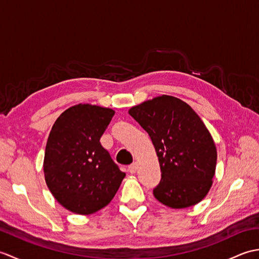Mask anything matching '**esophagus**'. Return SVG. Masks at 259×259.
Returning <instances> with one entry per match:
<instances>
[{"label":"esophagus","instance_id":"34e87169","mask_svg":"<svg viewBox=\"0 0 259 259\" xmlns=\"http://www.w3.org/2000/svg\"><path fill=\"white\" fill-rule=\"evenodd\" d=\"M137 168H138V166H137L136 162H135V163H131L130 166L128 167V171H129L130 174H136Z\"/></svg>","mask_w":259,"mask_h":259}]
</instances>
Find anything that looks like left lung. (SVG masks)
Masks as SVG:
<instances>
[{
    "label": "left lung",
    "mask_w": 259,
    "mask_h": 259,
    "mask_svg": "<svg viewBox=\"0 0 259 259\" xmlns=\"http://www.w3.org/2000/svg\"><path fill=\"white\" fill-rule=\"evenodd\" d=\"M150 136L161 170L153 196L164 206H195L210 190L217 149L199 115L180 99L162 95L129 109Z\"/></svg>",
    "instance_id": "left-lung-1"
}]
</instances>
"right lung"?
<instances>
[{"label":"right lung","instance_id":"right-lung-1","mask_svg":"<svg viewBox=\"0 0 259 259\" xmlns=\"http://www.w3.org/2000/svg\"><path fill=\"white\" fill-rule=\"evenodd\" d=\"M113 115L110 108L79 103L59 115L49 135L46 183L60 205L74 213L106 207L125 177L100 144Z\"/></svg>","mask_w":259,"mask_h":259}]
</instances>
